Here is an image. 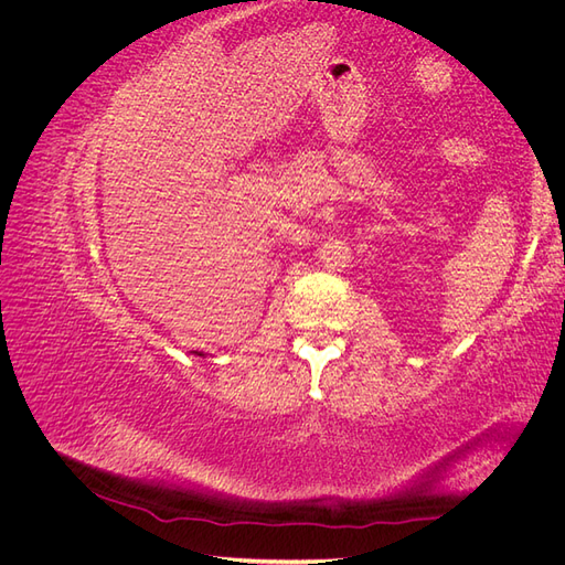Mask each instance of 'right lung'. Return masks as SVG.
Segmentation results:
<instances>
[{"label": "right lung", "instance_id": "right-lung-1", "mask_svg": "<svg viewBox=\"0 0 565 565\" xmlns=\"http://www.w3.org/2000/svg\"><path fill=\"white\" fill-rule=\"evenodd\" d=\"M191 353H195V355H204V353H198V351H191Z\"/></svg>", "mask_w": 565, "mask_h": 565}]
</instances>
